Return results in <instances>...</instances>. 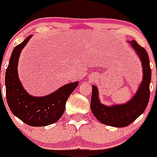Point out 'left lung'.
Wrapping results in <instances>:
<instances>
[{"label":"left lung","instance_id":"1","mask_svg":"<svg viewBox=\"0 0 157 157\" xmlns=\"http://www.w3.org/2000/svg\"><path fill=\"white\" fill-rule=\"evenodd\" d=\"M134 48L141 62L142 80L138 90L131 99L120 105H106L101 102L98 86L93 85L90 109L93 114L101 123L115 127H124L130 125L141 116L149 103L151 82V68L149 55L145 49L140 46L135 41H128Z\"/></svg>","mask_w":157,"mask_h":157}]
</instances>
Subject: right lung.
I'll list each match as a JSON object with an SVG mask.
<instances>
[{"mask_svg": "<svg viewBox=\"0 0 157 157\" xmlns=\"http://www.w3.org/2000/svg\"><path fill=\"white\" fill-rule=\"evenodd\" d=\"M32 35L27 37L12 51L5 72L6 98L8 107L14 116L31 127H45L56 123L65 110V105L78 82L65 84L52 94L34 97L23 88L18 75V62L21 51Z\"/></svg>", "mask_w": 157, "mask_h": 157, "instance_id": "add662e5", "label": "right lung"}]
</instances>
